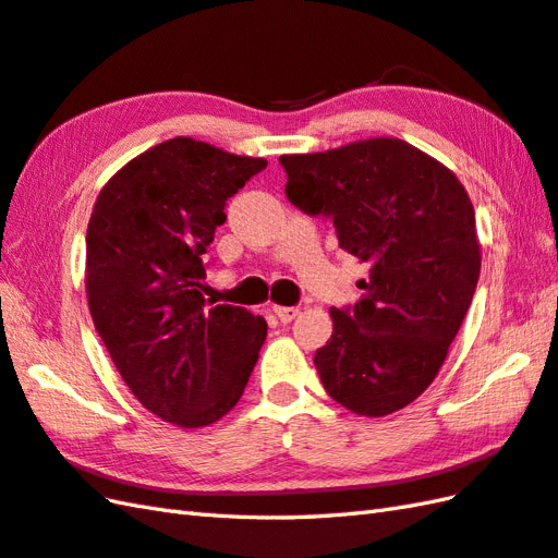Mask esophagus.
<instances>
[{
	"instance_id": "34e87169",
	"label": "esophagus",
	"mask_w": 558,
	"mask_h": 558,
	"mask_svg": "<svg viewBox=\"0 0 558 558\" xmlns=\"http://www.w3.org/2000/svg\"><path fill=\"white\" fill-rule=\"evenodd\" d=\"M270 311H274L280 323H290L296 314H300V308L296 306H270Z\"/></svg>"
}]
</instances>
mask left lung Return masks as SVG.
Wrapping results in <instances>:
<instances>
[{"instance_id": "1", "label": "left lung", "mask_w": 558, "mask_h": 558, "mask_svg": "<svg viewBox=\"0 0 558 558\" xmlns=\"http://www.w3.org/2000/svg\"><path fill=\"white\" fill-rule=\"evenodd\" d=\"M284 194L326 216L344 252L368 264L354 306L330 308L314 364L326 392L380 418L421 397L442 368L481 276L475 211L459 178L404 140L284 154Z\"/></svg>"}]
</instances>
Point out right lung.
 <instances>
[{"instance_id": "add662e5", "label": "right lung", "mask_w": 558, "mask_h": 558, "mask_svg": "<svg viewBox=\"0 0 558 558\" xmlns=\"http://www.w3.org/2000/svg\"><path fill=\"white\" fill-rule=\"evenodd\" d=\"M268 166L192 137L128 161L87 223L89 314L142 407L204 427L238 404L268 326L242 306L204 300V254L226 202Z\"/></svg>"}]
</instances>
